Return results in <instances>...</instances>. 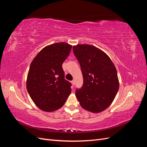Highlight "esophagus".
<instances>
[{"instance_id": "34e87169", "label": "esophagus", "mask_w": 147, "mask_h": 147, "mask_svg": "<svg viewBox=\"0 0 147 147\" xmlns=\"http://www.w3.org/2000/svg\"><path fill=\"white\" fill-rule=\"evenodd\" d=\"M71 83H72V84H73V86L75 85V80H72V82H71Z\"/></svg>"}]
</instances>
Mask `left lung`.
Returning <instances> with one entry per match:
<instances>
[{
	"label": "left lung",
	"instance_id": "left-lung-1",
	"mask_svg": "<svg viewBox=\"0 0 147 147\" xmlns=\"http://www.w3.org/2000/svg\"><path fill=\"white\" fill-rule=\"evenodd\" d=\"M83 78L75 95L82 107L92 113L102 112L112 103L119 89L116 68L110 57L94 46L73 47Z\"/></svg>",
	"mask_w": 147,
	"mask_h": 147
}]
</instances>
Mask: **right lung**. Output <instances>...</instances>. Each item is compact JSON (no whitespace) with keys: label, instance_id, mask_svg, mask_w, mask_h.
Returning a JSON list of instances; mask_svg holds the SVG:
<instances>
[{"label":"right lung","instance_id":"1","mask_svg":"<svg viewBox=\"0 0 147 147\" xmlns=\"http://www.w3.org/2000/svg\"><path fill=\"white\" fill-rule=\"evenodd\" d=\"M71 49L65 42L52 44L43 48L30 64L26 87L30 98L43 111L62 107L71 93L72 84L65 79L62 67Z\"/></svg>","mask_w":147,"mask_h":147}]
</instances>
